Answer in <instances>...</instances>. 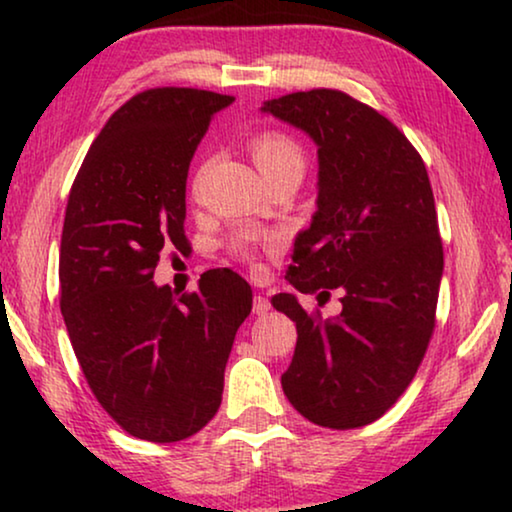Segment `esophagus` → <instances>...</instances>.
<instances>
[{
    "label": "esophagus",
    "mask_w": 512,
    "mask_h": 512,
    "mask_svg": "<svg viewBox=\"0 0 512 512\" xmlns=\"http://www.w3.org/2000/svg\"><path fill=\"white\" fill-rule=\"evenodd\" d=\"M270 312V300L265 296H254V314L258 317H265Z\"/></svg>",
    "instance_id": "obj_1"
}]
</instances>
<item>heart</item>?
Listing matches in <instances>:
<instances>
[{
  "mask_svg": "<svg viewBox=\"0 0 512 512\" xmlns=\"http://www.w3.org/2000/svg\"><path fill=\"white\" fill-rule=\"evenodd\" d=\"M251 151H254V160L265 179L282 170H305V151L286 132H261L251 142ZM261 247H277V240L258 242L251 233H237L230 240V251L242 261H256Z\"/></svg>",
  "mask_w": 512,
  "mask_h": 512,
  "instance_id": "heart-1",
  "label": "heart"
}]
</instances>
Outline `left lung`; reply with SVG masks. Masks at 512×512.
<instances>
[{
    "label": "left lung",
    "instance_id": "8db88e82",
    "mask_svg": "<svg viewBox=\"0 0 512 512\" xmlns=\"http://www.w3.org/2000/svg\"><path fill=\"white\" fill-rule=\"evenodd\" d=\"M261 111L317 144V212L286 279L319 300L342 291L331 319L307 314L293 293L272 298L298 328L282 389L310 422L359 429L408 389L436 326L443 242L429 174L389 118L340 90L291 93Z\"/></svg>",
    "mask_w": 512,
    "mask_h": 512
}]
</instances>
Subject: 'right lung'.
<instances>
[{
  "mask_svg": "<svg viewBox=\"0 0 512 512\" xmlns=\"http://www.w3.org/2000/svg\"><path fill=\"white\" fill-rule=\"evenodd\" d=\"M235 97L151 88L114 111L76 174L60 242V310L83 375L130 436L177 443L216 415L251 286L228 268L174 298L153 270L184 235L188 165Z\"/></svg>",
  "mask_w": 512,
  "mask_h": 512,
  "instance_id": "obj_1",
  "label": "right lung"
}]
</instances>
